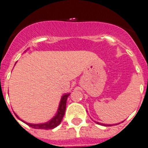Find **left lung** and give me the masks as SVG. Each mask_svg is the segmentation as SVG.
<instances>
[{"instance_id": "1", "label": "left lung", "mask_w": 148, "mask_h": 148, "mask_svg": "<svg viewBox=\"0 0 148 148\" xmlns=\"http://www.w3.org/2000/svg\"><path fill=\"white\" fill-rule=\"evenodd\" d=\"M97 123H98V124H100V125H103V126H106V125H105V124H103V123H98V122H97ZM112 124H110V125H108V126H112Z\"/></svg>"}]
</instances>
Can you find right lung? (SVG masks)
Here are the masks:
<instances>
[{
	"label": "right lung",
	"mask_w": 148,
	"mask_h": 148,
	"mask_svg": "<svg viewBox=\"0 0 148 148\" xmlns=\"http://www.w3.org/2000/svg\"><path fill=\"white\" fill-rule=\"evenodd\" d=\"M69 95H70V93H66L64 96H62L58 112H57L55 117H52L49 121H48V122L45 123H39V124H32V123H26V122H25V123H27L29 127H32L34 129H41V130H52V129L58 127L60 123V122H61L62 119L64 117V114H65L66 100H67V98ZM15 115L17 117V118L19 119V117H18L17 114H15Z\"/></svg>",
	"instance_id": "obj_1"
}]
</instances>
